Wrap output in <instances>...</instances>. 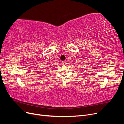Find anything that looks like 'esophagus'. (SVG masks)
Here are the masks:
<instances>
[{
    "label": "esophagus",
    "mask_w": 124,
    "mask_h": 124,
    "mask_svg": "<svg viewBox=\"0 0 124 124\" xmlns=\"http://www.w3.org/2000/svg\"><path fill=\"white\" fill-rule=\"evenodd\" d=\"M62 65H66L67 64V62L66 61H63L62 62Z\"/></svg>",
    "instance_id": "1"
}]
</instances>
